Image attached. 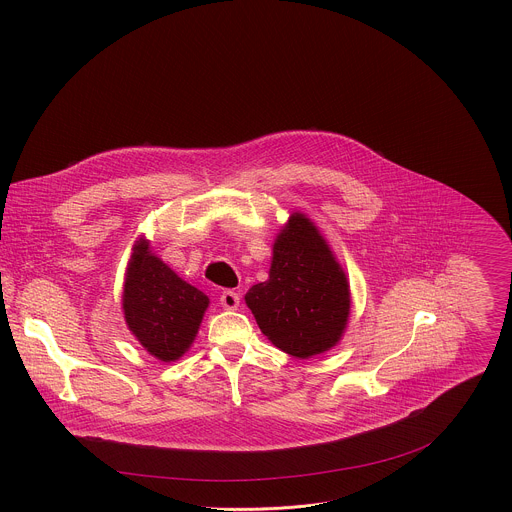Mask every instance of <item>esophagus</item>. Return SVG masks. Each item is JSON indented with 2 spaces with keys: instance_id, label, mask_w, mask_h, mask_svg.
Here are the masks:
<instances>
[{
  "instance_id": "1",
  "label": "esophagus",
  "mask_w": 512,
  "mask_h": 512,
  "mask_svg": "<svg viewBox=\"0 0 512 512\" xmlns=\"http://www.w3.org/2000/svg\"><path fill=\"white\" fill-rule=\"evenodd\" d=\"M219 303H221V307L227 308V310H235L239 307V295L235 291H223L221 297H219Z\"/></svg>"
}]
</instances>
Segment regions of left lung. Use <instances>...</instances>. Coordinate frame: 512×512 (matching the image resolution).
I'll use <instances>...</instances> for the list:
<instances>
[{
  "label": "left lung",
  "instance_id": "8db88e82",
  "mask_svg": "<svg viewBox=\"0 0 512 512\" xmlns=\"http://www.w3.org/2000/svg\"><path fill=\"white\" fill-rule=\"evenodd\" d=\"M261 332L283 352L310 358L332 348L346 326L350 291L332 251L303 213L273 245L269 279L245 295Z\"/></svg>",
  "mask_w": 512,
  "mask_h": 512
}]
</instances>
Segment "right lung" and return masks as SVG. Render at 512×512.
<instances>
[{
	"label": "right lung",
	"mask_w": 512,
	"mask_h": 512,
	"mask_svg": "<svg viewBox=\"0 0 512 512\" xmlns=\"http://www.w3.org/2000/svg\"><path fill=\"white\" fill-rule=\"evenodd\" d=\"M209 299L154 257L136 247L124 285V318L138 342L158 360H178L194 342Z\"/></svg>",
	"instance_id": "1"
}]
</instances>
